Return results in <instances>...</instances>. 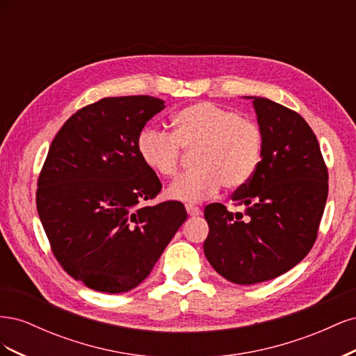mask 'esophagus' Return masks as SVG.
I'll return each mask as SVG.
<instances>
[{
	"instance_id": "obj_1",
	"label": "esophagus",
	"mask_w": 356,
	"mask_h": 356,
	"mask_svg": "<svg viewBox=\"0 0 356 356\" xmlns=\"http://www.w3.org/2000/svg\"><path fill=\"white\" fill-rule=\"evenodd\" d=\"M186 209L190 217H199V215H202V209L197 207H193V204H187Z\"/></svg>"
}]
</instances>
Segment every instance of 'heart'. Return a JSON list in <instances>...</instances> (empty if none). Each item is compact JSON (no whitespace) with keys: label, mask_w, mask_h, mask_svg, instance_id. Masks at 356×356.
I'll list each match as a JSON object with an SVG mask.
<instances>
[{"label":"heart","mask_w":356,"mask_h":356,"mask_svg":"<svg viewBox=\"0 0 356 356\" xmlns=\"http://www.w3.org/2000/svg\"><path fill=\"white\" fill-rule=\"evenodd\" d=\"M172 135L145 127L136 149L143 163L161 178L177 175L181 149H196L193 174L182 175L166 190L170 200L199 203L221 186L241 188L254 177L263 156V132L250 118L212 102H197L172 115Z\"/></svg>","instance_id":"obj_1"}]
</instances>
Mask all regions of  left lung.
Wrapping results in <instances>:
<instances>
[{"label": "left lung", "instance_id": "8db88e82", "mask_svg": "<svg viewBox=\"0 0 356 356\" xmlns=\"http://www.w3.org/2000/svg\"><path fill=\"white\" fill-rule=\"evenodd\" d=\"M251 99L263 132V156L251 181L234 193L245 211L204 208L203 251L227 281L254 285L284 275L314 246L328 196L318 139L300 114L260 96Z\"/></svg>", "mask_w": 356, "mask_h": 356}]
</instances>
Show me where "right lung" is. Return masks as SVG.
<instances>
[{"instance_id":"1","label":"right lung","mask_w":356,"mask_h":356,"mask_svg":"<svg viewBox=\"0 0 356 356\" xmlns=\"http://www.w3.org/2000/svg\"><path fill=\"white\" fill-rule=\"evenodd\" d=\"M153 96L104 98L70 117L38 178L37 209L59 264L95 291L127 293L153 270L187 220L184 204L144 207L161 188L138 154Z\"/></svg>"}]
</instances>
